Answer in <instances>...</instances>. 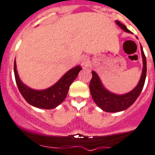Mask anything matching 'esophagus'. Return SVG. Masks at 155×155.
I'll return each mask as SVG.
<instances>
[{
	"label": "esophagus",
	"instance_id": "esophagus-1",
	"mask_svg": "<svg viewBox=\"0 0 155 155\" xmlns=\"http://www.w3.org/2000/svg\"><path fill=\"white\" fill-rule=\"evenodd\" d=\"M90 63H91V61L88 56L84 55L81 58V64L83 67H88L90 65Z\"/></svg>",
	"mask_w": 155,
	"mask_h": 155
}]
</instances>
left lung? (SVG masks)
I'll use <instances>...</instances> for the list:
<instances>
[{"mask_svg":"<svg viewBox=\"0 0 155 155\" xmlns=\"http://www.w3.org/2000/svg\"><path fill=\"white\" fill-rule=\"evenodd\" d=\"M115 23L126 33H131L129 29L126 28L124 24H122L119 21H115ZM141 54L143 58V70L140 79L137 85V87L130 92L125 94H116L107 91L104 87L97 74L94 71H92V79L90 83V91L93 100L98 107L103 111L107 112H118L124 111L136 101L137 97L140 94L144 85L145 79L147 75V61L146 57L143 51L142 46Z\"/></svg>","mask_w":155,"mask_h":155,"instance_id":"8db88e82","label":"left lung"}]
</instances>
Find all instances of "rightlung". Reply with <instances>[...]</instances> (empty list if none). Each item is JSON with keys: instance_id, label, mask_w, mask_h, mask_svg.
Listing matches in <instances>:
<instances>
[{"instance_id": "add662e5", "label": "right lung", "mask_w": 155, "mask_h": 155, "mask_svg": "<svg viewBox=\"0 0 155 155\" xmlns=\"http://www.w3.org/2000/svg\"><path fill=\"white\" fill-rule=\"evenodd\" d=\"M82 68L80 65L68 70L53 86L45 90H34L25 85L18 76L16 62H14V72L16 84L26 101L33 107L42 109H53L62 103L67 96L70 85L77 77Z\"/></svg>"}]
</instances>
